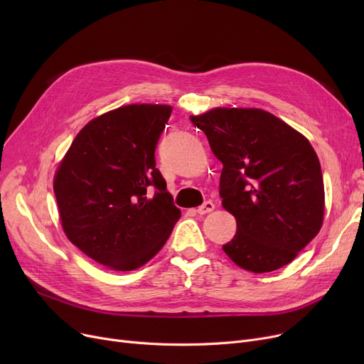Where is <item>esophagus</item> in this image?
Wrapping results in <instances>:
<instances>
[{"label": "esophagus", "instance_id": "1", "mask_svg": "<svg viewBox=\"0 0 364 364\" xmlns=\"http://www.w3.org/2000/svg\"><path fill=\"white\" fill-rule=\"evenodd\" d=\"M214 208H215V205H214L211 200H206V202H203V203L196 209V213H198L199 215H205V214H208V213L214 211Z\"/></svg>", "mask_w": 364, "mask_h": 364}]
</instances>
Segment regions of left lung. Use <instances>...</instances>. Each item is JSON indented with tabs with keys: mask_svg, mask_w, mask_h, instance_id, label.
Returning a JSON list of instances; mask_svg holds the SVG:
<instances>
[{
	"mask_svg": "<svg viewBox=\"0 0 364 364\" xmlns=\"http://www.w3.org/2000/svg\"><path fill=\"white\" fill-rule=\"evenodd\" d=\"M190 121L223 164L220 196L237 223L223 251L252 273L289 264L323 224V176L310 141L261 109L217 107Z\"/></svg>",
	"mask_w": 364,
	"mask_h": 364,
	"instance_id": "left-lung-1",
	"label": "left lung"
}]
</instances>
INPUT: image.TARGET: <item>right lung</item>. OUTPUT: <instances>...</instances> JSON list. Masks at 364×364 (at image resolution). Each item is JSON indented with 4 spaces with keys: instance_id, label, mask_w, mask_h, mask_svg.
<instances>
[{
    "instance_id": "right-lung-1",
    "label": "right lung",
    "mask_w": 364,
    "mask_h": 364,
    "mask_svg": "<svg viewBox=\"0 0 364 364\" xmlns=\"http://www.w3.org/2000/svg\"><path fill=\"white\" fill-rule=\"evenodd\" d=\"M171 112L166 105L110 110L78 132L57 168L53 187L63 232L110 270L144 265L181 217L155 161Z\"/></svg>"
}]
</instances>
